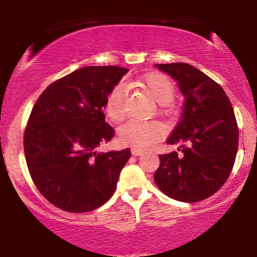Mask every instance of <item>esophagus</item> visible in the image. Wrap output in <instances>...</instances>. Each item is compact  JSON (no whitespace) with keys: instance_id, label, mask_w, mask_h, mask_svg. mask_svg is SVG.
Segmentation results:
<instances>
[{"instance_id":"1","label":"esophagus","mask_w":257,"mask_h":257,"mask_svg":"<svg viewBox=\"0 0 257 257\" xmlns=\"http://www.w3.org/2000/svg\"><path fill=\"white\" fill-rule=\"evenodd\" d=\"M143 153H144V151H141V150H137V149L132 150V155L133 156H141Z\"/></svg>"}]
</instances>
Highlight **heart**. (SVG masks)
I'll return each instance as SVG.
<instances>
[{
	"label": "heart",
	"mask_w": 257,
	"mask_h": 257,
	"mask_svg": "<svg viewBox=\"0 0 257 257\" xmlns=\"http://www.w3.org/2000/svg\"><path fill=\"white\" fill-rule=\"evenodd\" d=\"M144 89L159 105H168L175 94L173 82L159 72L147 73L134 83ZM105 113L112 122H122L126 117V94L122 85L112 88L105 100ZM163 135V126L156 122L131 120L119 128L118 139L124 146L145 150L156 144Z\"/></svg>",
	"instance_id": "1"
}]
</instances>
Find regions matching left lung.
<instances>
[{"mask_svg": "<svg viewBox=\"0 0 257 257\" xmlns=\"http://www.w3.org/2000/svg\"><path fill=\"white\" fill-rule=\"evenodd\" d=\"M155 66L178 81L185 96L181 119L167 140L180 144L181 153L159 156L155 182L180 202L206 199L225 184L237 156L238 125L231 101L221 85L192 65Z\"/></svg>", "mask_w": 257, "mask_h": 257, "instance_id": "1", "label": "left lung"}]
</instances>
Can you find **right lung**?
<instances>
[{
    "instance_id": "right-lung-1",
    "label": "right lung",
    "mask_w": 257,
    "mask_h": 257,
    "mask_svg": "<svg viewBox=\"0 0 257 257\" xmlns=\"http://www.w3.org/2000/svg\"><path fill=\"white\" fill-rule=\"evenodd\" d=\"M126 72L112 65L82 67L48 85L32 108L24 134L26 164L41 194L61 210H94L116 191L131 150L96 149L114 135L104 105Z\"/></svg>"
}]
</instances>
